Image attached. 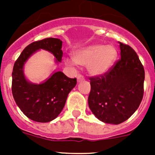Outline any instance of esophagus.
I'll list each match as a JSON object with an SVG mask.
<instances>
[{
  "instance_id": "esophagus-1",
  "label": "esophagus",
  "mask_w": 155,
  "mask_h": 155,
  "mask_svg": "<svg viewBox=\"0 0 155 155\" xmlns=\"http://www.w3.org/2000/svg\"><path fill=\"white\" fill-rule=\"evenodd\" d=\"M84 79H85V78L83 77V76H82V75H80V74H79L77 76V81L78 82H82V81H83Z\"/></svg>"
}]
</instances>
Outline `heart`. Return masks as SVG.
Returning <instances> with one entry per match:
<instances>
[{"mask_svg": "<svg viewBox=\"0 0 155 155\" xmlns=\"http://www.w3.org/2000/svg\"><path fill=\"white\" fill-rule=\"evenodd\" d=\"M117 57L118 51L112 45L94 44L73 51V59H66L65 63L69 66H86L89 74L98 76L104 75L112 68Z\"/></svg>", "mask_w": 155, "mask_h": 155, "instance_id": "b5f03b06", "label": "heart"}]
</instances>
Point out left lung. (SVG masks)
<instances>
[{
    "mask_svg": "<svg viewBox=\"0 0 155 155\" xmlns=\"http://www.w3.org/2000/svg\"><path fill=\"white\" fill-rule=\"evenodd\" d=\"M121 58L102 76L90 78L88 106L104 123L118 124L136 112L144 93L145 70L136 51L118 42Z\"/></svg>",
    "mask_w": 155,
    "mask_h": 155,
    "instance_id": "8db88e82",
    "label": "left lung"
}]
</instances>
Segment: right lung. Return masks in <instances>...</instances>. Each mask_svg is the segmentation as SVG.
<instances>
[{
  "label": "right lung",
  "instance_id": "right-lung-1",
  "mask_svg": "<svg viewBox=\"0 0 155 155\" xmlns=\"http://www.w3.org/2000/svg\"><path fill=\"white\" fill-rule=\"evenodd\" d=\"M62 41L46 38L31 43L14 64L12 73V93L21 112L37 122L46 123L58 116L70 91L76 85V79L69 78L61 71L53 72L43 82L34 84L27 80L23 68L28 59L37 50L44 49L53 54L56 62L63 56Z\"/></svg>",
  "mask_w": 155,
  "mask_h": 155
}]
</instances>
